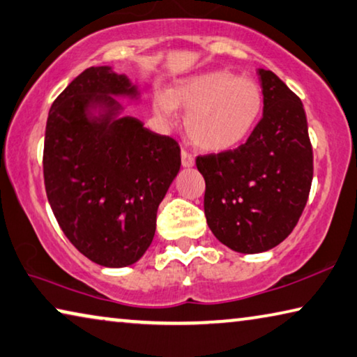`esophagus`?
<instances>
[{"label": "esophagus", "mask_w": 357, "mask_h": 357, "mask_svg": "<svg viewBox=\"0 0 357 357\" xmlns=\"http://www.w3.org/2000/svg\"><path fill=\"white\" fill-rule=\"evenodd\" d=\"M181 163H183L184 168H190L195 165V158L192 154H189L188 151H181Z\"/></svg>", "instance_id": "34e87169"}]
</instances>
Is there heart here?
Segmentation results:
<instances>
[{"instance_id": "b5f03b06", "label": "heart", "mask_w": 357, "mask_h": 357, "mask_svg": "<svg viewBox=\"0 0 357 357\" xmlns=\"http://www.w3.org/2000/svg\"><path fill=\"white\" fill-rule=\"evenodd\" d=\"M188 111L185 132L197 148L211 152L234 149L250 138L264 107L262 90L252 79L227 70L208 71L181 81L169 93H158L154 107L172 117Z\"/></svg>"}]
</instances>
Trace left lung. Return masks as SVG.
Masks as SVG:
<instances>
[{"instance_id":"8db88e82","label":"left lung","mask_w":357,"mask_h":357,"mask_svg":"<svg viewBox=\"0 0 357 357\" xmlns=\"http://www.w3.org/2000/svg\"><path fill=\"white\" fill-rule=\"evenodd\" d=\"M264 114L245 144L197 157L205 216L230 250L257 254L289 236L307 205L313 149L301 98L268 70L257 71Z\"/></svg>"}]
</instances>
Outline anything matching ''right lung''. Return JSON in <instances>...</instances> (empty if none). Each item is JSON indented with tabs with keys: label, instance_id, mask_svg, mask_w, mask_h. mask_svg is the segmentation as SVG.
I'll use <instances>...</instances> for the list:
<instances>
[{
	"label": "right lung",
	"instance_id": "add662e5",
	"mask_svg": "<svg viewBox=\"0 0 357 357\" xmlns=\"http://www.w3.org/2000/svg\"><path fill=\"white\" fill-rule=\"evenodd\" d=\"M137 86L90 66L54 101L44 139V184L66 238L92 262L121 268L143 257L157 208L181 167L176 141L123 114Z\"/></svg>",
	"mask_w": 357,
	"mask_h": 357
}]
</instances>
